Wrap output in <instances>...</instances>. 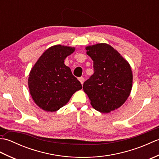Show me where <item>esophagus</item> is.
<instances>
[{
  "mask_svg": "<svg viewBox=\"0 0 159 159\" xmlns=\"http://www.w3.org/2000/svg\"><path fill=\"white\" fill-rule=\"evenodd\" d=\"M79 80L80 82V83L83 84L84 82V78L83 77H79Z\"/></svg>",
  "mask_w": 159,
  "mask_h": 159,
  "instance_id": "obj_1",
  "label": "esophagus"
}]
</instances>
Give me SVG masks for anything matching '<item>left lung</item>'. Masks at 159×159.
Segmentation results:
<instances>
[{"mask_svg": "<svg viewBox=\"0 0 159 159\" xmlns=\"http://www.w3.org/2000/svg\"><path fill=\"white\" fill-rule=\"evenodd\" d=\"M93 61L94 73L83 84V90L96 111L107 113L120 107L133 85L131 67L116 50L107 43L86 47Z\"/></svg>", "mask_w": 159, "mask_h": 159, "instance_id": "8db88e82", "label": "left lung"}]
</instances>
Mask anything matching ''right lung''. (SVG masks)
<instances>
[{"instance_id":"obj_1","label":"right lung","mask_w":159,"mask_h":159,"mask_svg":"<svg viewBox=\"0 0 159 159\" xmlns=\"http://www.w3.org/2000/svg\"><path fill=\"white\" fill-rule=\"evenodd\" d=\"M75 48L56 45L47 49L33 66L29 77V88L34 102L46 111L60 109L82 85L73 76L64 60Z\"/></svg>"}]
</instances>
